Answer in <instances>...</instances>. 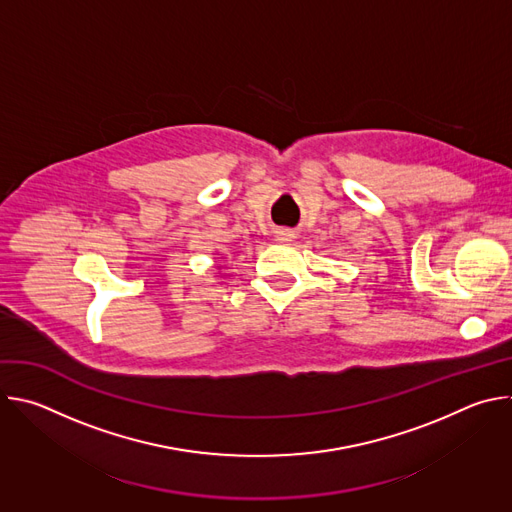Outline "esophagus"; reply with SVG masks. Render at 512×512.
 Returning a JSON list of instances; mask_svg holds the SVG:
<instances>
[{"mask_svg":"<svg viewBox=\"0 0 512 512\" xmlns=\"http://www.w3.org/2000/svg\"><path fill=\"white\" fill-rule=\"evenodd\" d=\"M289 237H291V235H289V233H285V231H281V233H279V239H281V241H287Z\"/></svg>","mask_w":512,"mask_h":512,"instance_id":"obj_1","label":"esophagus"}]
</instances>
